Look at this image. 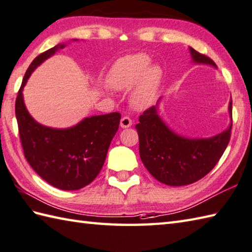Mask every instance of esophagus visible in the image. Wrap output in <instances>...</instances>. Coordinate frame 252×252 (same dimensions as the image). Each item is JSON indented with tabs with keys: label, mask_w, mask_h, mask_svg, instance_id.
Segmentation results:
<instances>
[{
	"label": "esophagus",
	"mask_w": 252,
	"mask_h": 252,
	"mask_svg": "<svg viewBox=\"0 0 252 252\" xmlns=\"http://www.w3.org/2000/svg\"><path fill=\"white\" fill-rule=\"evenodd\" d=\"M131 125H132V122H131L129 117H128V116L122 117V120H121V127L122 128H128V127H130Z\"/></svg>",
	"instance_id": "esophagus-1"
}]
</instances>
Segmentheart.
<instances>
[{
  "mask_svg": "<svg viewBox=\"0 0 252 252\" xmlns=\"http://www.w3.org/2000/svg\"><path fill=\"white\" fill-rule=\"evenodd\" d=\"M146 54H133L122 58L112 66L107 83L116 90H128L135 86L131 102L137 109L150 106L163 80V69L158 64L150 65Z\"/></svg>",
  "mask_w": 252,
  "mask_h": 252,
  "instance_id": "1",
  "label": "heart"
}]
</instances>
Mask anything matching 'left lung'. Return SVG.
I'll list each match as a JSON object with an SVG mask.
<instances>
[{"label": "left lung", "instance_id": "obj_1", "mask_svg": "<svg viewBox=\"0 0 252 252\" xmlns=\"http://www.w3.org/2000/svg\"><path fill=\"white\" fill-rule=\"evenodd\" d=\"M192 62L211 65L214 62L189 48ZM143 112L136 129L139 153L149 173L168 186H184L204 177L223 156L232 130V99L228 104L230 123L227 129L209 138H188L171 129L158 115V103Z\"/></svg>", "mask_w": 252, "mask_h": 252}]
</instances>
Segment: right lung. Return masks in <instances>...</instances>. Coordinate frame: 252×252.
I'll return each instance as SVG.
<instances>
[{
	"label": "right lung",
	"instance_id": "add662e5",
	"mask_svg": "<svg viewBox=\"0 0 252 252\" xmlns=\"http://www.w3.org/2000/svg\"><path fill=\"white\" fill-rule=\"evenodd\" d=\"M65 47L66 43H60L32 61L18 91L15 113L24 155L33 171L55 188L78 190L100 173L119 129L121 114L114 112L86 117L68 128L41 125L29 114L24 102V87L39 65Z\"/></svg>",
	"mask_w": 252,
	"mask_h": 252
}]
</instances>
